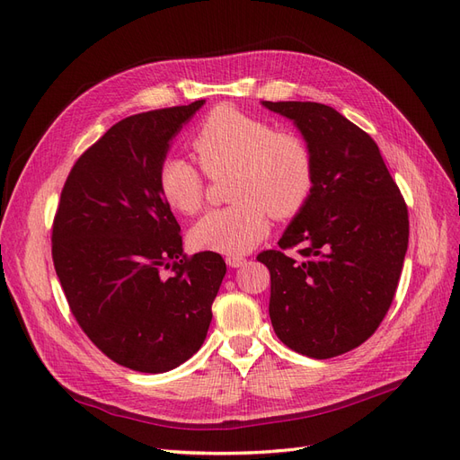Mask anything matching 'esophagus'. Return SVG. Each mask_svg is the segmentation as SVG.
<instances>
[{
    "label": "esophagus",
    "instance_id": "obj_1",
    "mask_svg": "<svg viewBox=\"0 0 460 460\" xmlns=\"http://www.w3.org/2000/svg\"><path fill=\"white\" fill-rule=\"evenodd\" d=\"M245 262H247V259L242 257V255H228L226 257V264L230 269H240V267H243Z\"/></svg>",
    "mask_w": 460,
    "mask_h": 460
}]
</instances>
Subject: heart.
<instances>
[{
    "instance_id": "obj_1",
    "label": "heart",
    "mask_w": 460,
    "mask_h": 460,
    "mask_svg": "<svg viewBox=\"0 0 460 460\" xmlns=\"http://www.w3.org/2000/svg\"><path fill=\"white\" fill-rule=\"evenodd\" d=\"M193 149L207 172L235 169L230 207L207 213L190 230L193 247L225 255L247 253L267 235L269 213L294 217L314 186V159L301 136L278 132L270 122L218 107L193 136ZM164 201L182 215L203 203V174L190 159L171 153L159 166Z\"/></svg>"
}]
</instances>
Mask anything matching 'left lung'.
Segmentation results:
<instances>
[{
  "mask_svg": "<svg viewBox=\"0 0 460 460\" xmlns=\"http://www.w3.org/2000/svg\"><path fill=\"white\" fill-rule=\"evenodd\" d=\"M289 119L311 147L314 186L284 230L259 253L270 270L269 313L289 349L330 358L365 343L394 301L409 245L405 199L372 137L314 102H262ZM299 244L303 260L283 252Z\"/></svg>",
  "mask_w": 460,
  "mask_h": 460,
  "instance_id": "obj_1",
  "label": "left lung"
}]
</instances>
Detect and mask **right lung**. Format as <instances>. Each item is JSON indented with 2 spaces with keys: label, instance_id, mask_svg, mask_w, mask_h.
Here are the masks:
<instances>
[{
  "label": "right lung",
  "instance_id": "right-lung-1",
  "mask_svg": "<svg viewBox=\"0 0 460 460\" xmlns=\"http://www.w3.org/2000/svg\"><path fill=\"white\" fill-rule=\"evenodd\" d=\"M203 103L111 127L75 163L53 220L55 272L76 323L97 349L137 372H169L199 351L226 274L218 253L184 255L157 180L174 136Z\"/></svg>",
  "mask_w": 460,
  "mask_h": 460
}]
</instances>
